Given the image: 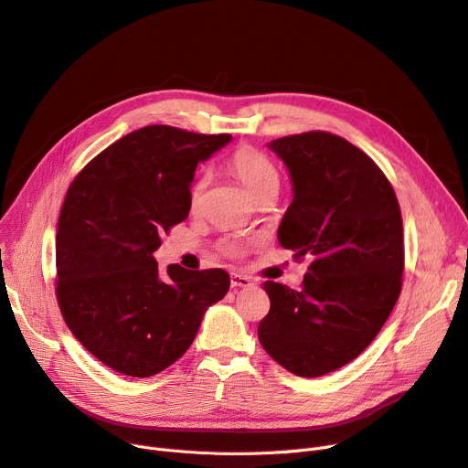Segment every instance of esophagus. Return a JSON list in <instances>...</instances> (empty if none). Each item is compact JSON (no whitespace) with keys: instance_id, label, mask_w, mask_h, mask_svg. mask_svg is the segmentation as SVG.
Returning a JSON list of instances; mask_svg holds the SVG:
<instances>
[{"instance_id":"34e87169","label":"esophagus","mask_w":468,"mask_h":468,"mask_svg":"<svg viewBox=\"0 0 468 468\" xmlns=\"http://www.w3.org/2000/svg\"><path fill=\"white\" fill-rule=\"evenodd\" d=\"M252 286V278L246 276V274H240V272H233L231 274V288L237 290V288H248Z\"/></svg>"}]
</instances>
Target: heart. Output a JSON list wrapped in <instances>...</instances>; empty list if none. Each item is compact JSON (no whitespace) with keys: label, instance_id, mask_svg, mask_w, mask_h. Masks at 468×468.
Masks as SVG:
<instances>
[{"label":"heart","instance_id":"heart-1","mask_svg":"<svg viewBox=\"0 0 468 468\" xmlns=\"http://www.w3.org/2000/svg\"><path fill=\"white\" fill-rule=\"evenodd\" d=\"M229 171L242 182L244 188L248 190L256 201L263 196L269 194H278L280 188V173L274 162L265 155L263 152L250 148V146H242L237 148L231 158L228 162ZM207 175H201L190 190V205L192 208H197L201 205L205 188H207ZM248 248V242L244 240H226L222 242V252L229 258H240Z\"/></svg>","mask_w":468,"mask_h":468}]
</instances>
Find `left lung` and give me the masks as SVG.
I'll return each instance as SVG.
<instances>
[{"label": "left lung", "mask_w": 468, "mask_h": 468, "mask_svg": "<svg viewBox=\"0 0 468 468\" xmlns=\"http://www.w3.org/2000/svg\"><path fill=\"white\" fill-rule=\"evenodd\" d=\"M269 146L295 192L278 240L310 263L299 292L267 280L258 336L276 363L316 378L354 361L391 314L404 269L400 207L382 169L346 139L304 132Z\"/></svg>", "instance_id": "8db88e82"}]
</instances>
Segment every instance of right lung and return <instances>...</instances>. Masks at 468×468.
<instances>
[{"label": "right lung", "instance_id": "obj_1", "mask_svg": "<svg viewBox=\"0 0 468 468\" xmlns=\"http://www.w3.org/2000/svg\"><path fill=\"white\" fill-rule=\"evenodd\" d=\"M229 133L146 126L118 139L75 176L56 233V299L69 331L103 365L146 378L194 342L224 299V269H158L162 237L190 212L201 160Z\"/></svg>", "mask_w": 468, "mask_h": 468}]
</instances>
